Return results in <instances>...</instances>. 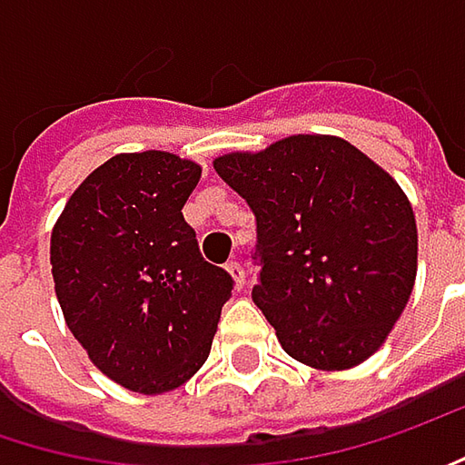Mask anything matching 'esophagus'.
<instances>
[{
  "label": "esophagus",
  "mask_w": 465,
  "mask_h": 465,
  "mask_svg": "<svg viewBox=\"0 0 465 465\" xmlns=\"http://www.w3.org/2000/svg\"><path fill=\"white\" fill-rule=\"evenodd\" d=\"M224 267H227V272L232 275V281H235V285H238V288L246 282V270H243V264H241V262H227Z\"/></svg>",
  "instance_id": "esophagus-1"
}]
</instances>
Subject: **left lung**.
<instances>
[{
	"instance_id": "obj_1",
	"label": "left lung",
	"mask_w": 465,
	"mask_h": 465,
	"mask_svg": "<svg viewBox=\"0 0 465 465\" xmlns=\"http://www.w3.org/2000/svg\"><path fill=\"white\" fill-rule=\"evenodd\" d=\"M214 169L256 216L251 299L282 349L320 371L365 362L413 293L418 232L402 187L325 134L227 153Z\"/></svg>"
}]
</instances>
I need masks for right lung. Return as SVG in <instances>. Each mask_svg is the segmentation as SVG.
<instances>
[{
  "label": "right lung",
  "instance_id": "right-lung-1",
  "mask_svg": "<svg viewBox=\"0 0 465 465\" xmlns=\"http://www.w3.org/2000/svg\"><path fill=\"white\" fill-rule=\"evenodd\" d=\"M201 166L121 153L68 198L50 241L54 293L74 339L121 386L161 394L209 357L235 281L209 264L183 206Z\"/></svg>",
  "mask_w": 465,
  "mask_h": 465
}]
</instances>
